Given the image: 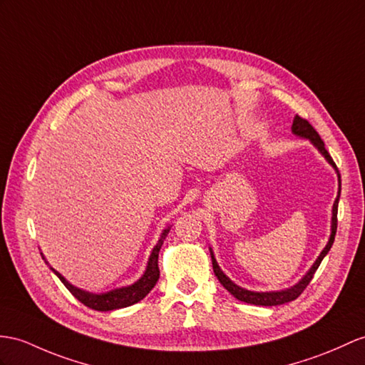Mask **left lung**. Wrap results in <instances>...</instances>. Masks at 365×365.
<instances>
[{"label": "left lung", "mask_w": 365, "mask_h": 365, "mask_svg": "<svg viewBox=\"0 0 365 365\" xmlns=\"http://www.w3.org/2000/svg\"><path fill=\"white\" fill-rule=\"evenodd\" d=\"M292 133L297 136H302V138H307L309 139L313 144L319 148V152H321L328 163H330L334 168H336V164L331 159L330 153L327 152L325 148V144L324 140L321 139V136H319V133L314 130V127L311 125V123L300 118V115H296L294 118V122H292ZM337 170V168H336ZM337 176H339V185H341V175L337 173ZM341 193V192H339ZM337 204H339V195H337V198L333 204V218H331V235H330V240H328V245L325 246V250L321 252V255H319V259L316 260V263L311 266V269L307 272V275L304 279H302L297 285H294L289 289H285V291H277V292H254V291H247V289H243L237 287L235 283L230 280L229 277H226L225 272L220 269V266L217 264V260L215 257H213V254L210 252V257H212V266H213V272H215L217 279L220 280L221 285H223L230 294H232L235 299L242 300V302H246V304H251V305H262V307H274V305H282V304H287V302H291L297 299L302 292H304V289L309 285V282L313 280L314 277V272L317 271L319 264L322 263L324 257L328 254V251L331 250L333 246V242H334V235H336V230H337Z\"/></svg>", "instance_id": "obj_1"}]
</instances>
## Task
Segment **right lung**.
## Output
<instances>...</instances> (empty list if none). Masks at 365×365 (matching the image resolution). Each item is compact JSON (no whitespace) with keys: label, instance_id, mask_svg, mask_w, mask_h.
Here are the masks:
<instances>
[{"label":"right lung","instance_id":"right-lung-1","mask_svg":"<svg viewBox=\"0 0 365 365\" xmlns=\"http://www.w3.org/2000/svg\"><path fill=\"white\" fill-rule=\"evenodd\" d=\"M168 230L165 229L159 242L156 243V246L153 247V252L150 255L148 259V264H147V271L142 277L135 283V285L127 287V288H119L114 289L110 292H105V294H91V292H85L82 289H78L76 287L71 285L65 280V277L61 274H58L57 271H54V274L61 280V283L69 289L71 294H73L77 300L82 302V304L88 308L96 309V311H111V309H119V308H125L130 305L138 304L139 300L144 299L150 291L153 289V287L156 285V282L159 279V268H158V255H159V250L164 243V240L168 234Z\"/></svg>","mask_w":365,"mask_h":365}]
</instances>
